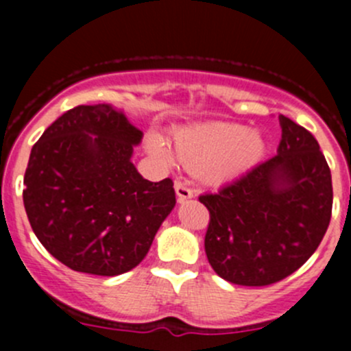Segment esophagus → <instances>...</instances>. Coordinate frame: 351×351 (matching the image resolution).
I'll return each instance as SVG.
<instances>
[{
	"mask_svg": "<svg viewBox=\"0 0 351 351\" xmlns=\"http://www.w3.org/2000/svg\"><path fill=\"white\" fill-rule=\"evenodd\" d=\"M175 192H176V197H178L180 202L193 198V190H190L189 186H186V183L182 182V180H176L175 182Z\"/></svg>",
	"mask_w": 351,
	"mask_h": 351,
	"instance_id": "esophagus-1",
	"label": "esophagus"
}]
</instances>
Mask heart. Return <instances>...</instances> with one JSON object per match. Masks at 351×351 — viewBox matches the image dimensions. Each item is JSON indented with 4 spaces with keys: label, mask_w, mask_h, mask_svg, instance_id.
Instances as JSON below:
<instances>
[{
    "label": "heart",
    "mask_w": 351,
    "mask_h": 351,
    "mask_svg": "<svg viewBox=\"0 0 351 351\" xmlns=\"http://www.w3.org/2000/svg\"><path fill=\"white\" fill-rule=\"evenodd\" d=\"M146 147L165 165L173 162V153L161 137L151 136ZM175 151L183 165L200 169L202 178L221 183L253 168L263 158L265 139L239 123L210 122L178 130Z\"/></svg>",
    "instance_id": "1"
}]
</instances>
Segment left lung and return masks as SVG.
<instances>
[{
	"label": "left lung",
	"instance_id": "1",
	"mask_svg": "<svg viewBox=\"0 0 351 351\" xmlns=\"http://www.w3.org/2000/svg\"><path fill=\"white\" fill-rule=\"evenodd\" d=\"M277 156L217 193L198 200L210 212L205 253L236 285H270L302 267L331 219V171L313 134L278 117Z\"/></svg>",
	"mask_w": 351,
	"mask_h": 351
}]
</instances>
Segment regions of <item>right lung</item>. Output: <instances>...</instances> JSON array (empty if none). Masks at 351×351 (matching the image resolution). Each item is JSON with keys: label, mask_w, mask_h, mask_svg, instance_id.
Masks as SVG:
<instances>
[{"label": "right lung", "mask_w": 351, "mask_h": 351, "mask_svg": "<svg viewBox=\"0 0 351 351\" xmlns=\"http://www.w3.org/2000/svg\"><path fill=\"white\" fill-rule=\"evenodd\" d=\"M143 136L123 110L80 105L32 147L25 210L38 241L71 270L101 277L132 270L175 208L171 180L149 182L134 166Z\"/></svg>", "instance_id": "add662e5"}]
</instances>
